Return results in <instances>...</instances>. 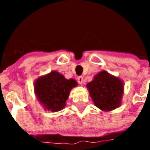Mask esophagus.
Wrapping results in <instances>:
<instances>
[{
    "label": "esophagus",
    "instance_id": "34e87169",
    "mask_svg": "<svg viewBox=\"0 0 150 150\" xmlns=\"http://www.w3.org/2000/svg\"><path fill=\"white\" fill-rule=\"evenodd\" d=\"M77 81H78V83L80 85L83 84V82H84V81H83V78H82V76H79V77L78 78Z\"/></svg>",
    "mask_w": 150,
    "mask_h": 150
}]
</instances>
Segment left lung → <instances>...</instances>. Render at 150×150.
I'll list each match as a JSON object with an SVG mask.
<instances>
[{"instance_id":"left-lung-1","label":"left lung","mask_w":150,"mask_h":150,"mask_svg":"<svg viewBox=\"0 0 150 150\" xmlns=\"http://www.w3.org/2000/svg\"><path fill=\"white\" fill-rule=\"evenodd\" d=\"M94 104L100 109L108 111L116 109L121 104L124 92L123 83L118 78L103 71L87 84Z\"/></svg>"}]
</instances>
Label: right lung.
Masks as SVG:
<instances>
[{
	"label": "right lung",
	"mask_w": 150,
	"mask_h": 150,
	"mask_svg": "<svg viewBox=\"0 0 150 150\" xmlns=\"http://www.w3.org/2000/svg\"><path fill=\"white\" fill-rule=\"evenodd\" d=\"M77 86L74 79H66L55 71L39 78L35 82V93L44 108L52 112L59 111L65 107L71 89Z\"/></svg>",
	"instance_id": "right-lung-1"
}]
</instances>
